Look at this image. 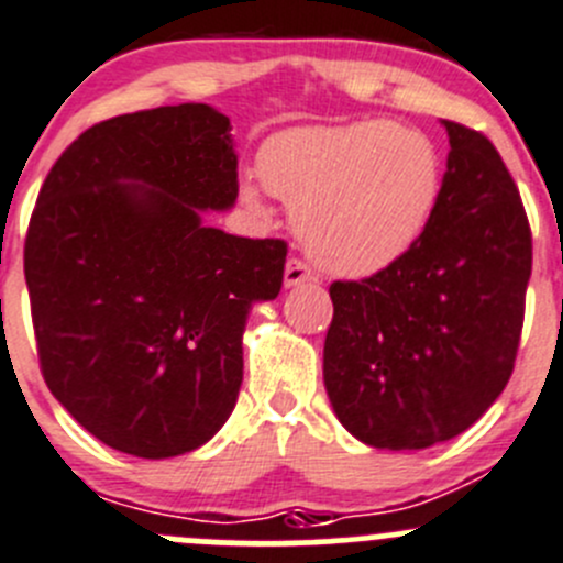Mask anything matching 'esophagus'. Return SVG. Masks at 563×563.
<instances>
[{
    "label": "esophagus",
    "instance_id": "1",
    "mask_svg": "<svg viewBox=\"0 0 563 563\" xmlns=\"http://www.w3.org/2000/svg\"><path fill=\"white\" fill-rule=\"evenodd\" d=\"M306 282H314V274H311L309 265L300 263V260H289L287 268H284V284L287 287H298V284Z\"/></svg>",
    "mask_w": 563,
    "mask_h": 563
}]
</instances>
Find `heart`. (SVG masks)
Returning <instances> with one entry per match:
<instances>
[{"instance_id": "b5f03b06", "label": "heart", "mask_w": 563, "mask_h": 563, "mask_svg": "<svg viewBox=\"0 0 563 563\" xmlns=\"http://www.w3.org/2000/svg\"><path fill=\"white\" fill-rule=\"evenodd\" d=\"M265 191L295 205L306 252L342 276H372L424 238L441 194V158L416 128L388 120L298 125L260 147ZM241 197L260 208L257 188Z\"/></svg>"}]
</instances>
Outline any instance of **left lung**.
<instances>
[{"label":"left lung","mask_w":563,"mask_h":563,"mask_svg":"<svg viewBox=\"0 0 563 563\" xmlns=\"http://www.w3.org/2000/svg\"><path fill=\"white\" fill-rule=\"evenodd\" d=\"M449 158L424 238L388 268L333 282L322 380L361 443L410 452L465 432L515 369L531 227L484 133L443 120Z\"/></svg>","instance_id":"8db88e82"}]
</instances>
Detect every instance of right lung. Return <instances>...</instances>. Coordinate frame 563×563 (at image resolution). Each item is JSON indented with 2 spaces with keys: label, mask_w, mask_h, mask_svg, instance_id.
<instances>
[{
  "label": "right lung",
  "mask_w": 563,
  "mask_h": 563,
  "mask_svg": "<svg viewBox=\"0 0 563 563\" xmlns=\"http://www.w3.org/2000/svg\"><path fill=\"white\" fill-rule=\"evenodd\" d=\"M230 117L158 106L87 128L48 172L24 246L37 358L57 402L117 452L177 457L230 419L243 331L287 243L227 235Z\"/></svg>",
  "instance_id": "obj_1"
}]
</instances>
